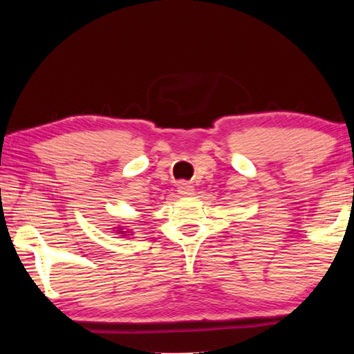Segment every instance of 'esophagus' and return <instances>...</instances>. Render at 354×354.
<instances>
[{
    "label": "esophagus",
    "instance_id": "34e87169",
    "mask_svg": "<svg viewBox=\"0 0 354 354\" xmlns=\"http://www.w3.org/2000/svg\"><path fill=\"white\" fill-rule=\"evenodd\" d=\"M178 193L183 194V196H192V194L194 193V189H193V185H190L189 183H179Z\"/></svg>",
    "mask_w": 354,
    "mask_h": 354
}]
</instances>
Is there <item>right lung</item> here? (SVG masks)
Wrapping results in <instances>:
<instances>
[{
    "mask_svg": "<svg viewBox=\"0 0 354 354\" xmlns=\"http://www.w3.org/2000/svg\"><path fill=\"white\" fill-rule=\"evenodd\" d=\"M114 228H115L114 231H117V234H122V236H132V234H131L132 231L126 230V228H123V227H114Z\"/></svg>",
    "mask_w": 354,
    "mask_h": 354,
    "instance_id": "1",
    "label": "right lung"
}]
</instances>
